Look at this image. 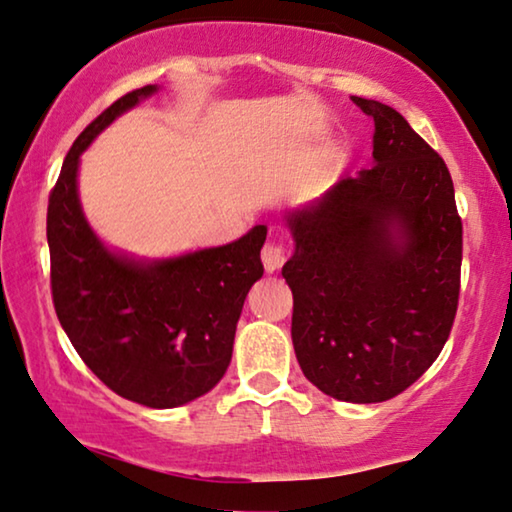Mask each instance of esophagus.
Wrapping results in <instances>:
<instances>
[{"label": "esophagus", "mask_w": 512, "mask_h": 512, "mask_svg": "<svg viewBox=\"0 0 512 512\" xmlns=\"http://www.w3.org/2000/svg\"><path fill=\"white\" fill-rule=\"evenodd\" d=\"M261 258H263V268L265 272H277L281 270V265L286 263L288 258V249L284 247L281 242H268L261 251Z\"/></svg>", "instance_id": "obj_1"}]
</instances>
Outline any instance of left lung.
I'll return each mask as SVG.
<instances>
[{"instance_id":"left-lung-1","label":"left lung","mask_w":512,"mask_h":512,"mask_svg":"<svg viewBox=\"0 0 512 512\" xmlns=\"http://www.w3.org/2000/svg\"><path fill=\"white\" fill-rule=\"evenodd\" d=\"M374 166L286 210L293 256L291 337L302 374L325 395L376 404L427 372L453 328L462 221L443 159L374 99Z\"/></svg>"}]
</instances>
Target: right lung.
I'll list each match as a JSON object with an SVG mask.
<instances>
[{"instance_id":"right-lung-1","label":"right lung","mask_w":512,"mask_h":512,"mask_svg":"<svg viewBox=\"0 0 512 512\" xmlns=\"http://www.w3.org/2000/svg\"><path fill=\"white\" fill-rule=\"evenodd\" d=\"M157 92L147 85L117 99L66 154L48 203L50 284L59 323L85 365L124 399L175 409L224 379L244 298L263 277L268 228L164 258L113 249L96 235L78 194L80 157Z\"/></svg>"}]
</instances>
